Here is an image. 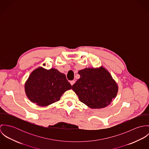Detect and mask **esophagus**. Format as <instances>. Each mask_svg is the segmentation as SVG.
<instances>
[{
    "instance_id": "obj_1",
    "label": "esophagus",
    "mask_w": 149,
    "mask_h": 149,
    "mask_svg": "<svg viewBox=\"0 0 149 149\" xmlns=\"http://www.w3.org/2000/svg\"><path fill=\"white\" fill-rule=\"evenodd\" d=\"M70 83L71 85H73L75 83V81H74V80H72V81H70Z\"/></svg>"
}]
</instances>
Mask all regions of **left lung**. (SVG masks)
<instances>
[{"mask_svg":"<svg viewBox=\"0 0 149 149\" xmlns=\"http://www.w3.org/2000/svg\"><path fill=\"white\" fill-rule=\"evenodd\" d=\"M78 73L80 78L72 85V89L87 106L104 108L116 97L118 85L104 68H85Z\"/></svg>","mask_w":149,"mask_h":149,"instance_id":"left-lung-1","label":"left lung"}]
</instances>
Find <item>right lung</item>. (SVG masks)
Returning <instances> with one entry per match:
<instances>
[{
    "mask_svg": "<svg viewBox=\"0 0 149 149\" xmlns=\"http://www.w3.org/2000/svg\"><path fill=\"white\" fill-rule=\"evenodd\" d=\"M24 88L31 102L43 107L58 101L65 91L72 88V85L66 76L57 69L38 68L31 73Z\"/></svg>",
    "mask_w": 149,
    "mask_h": 149,
    "instance_id": "add662e5",
    "label": "right lung"
}]
</instances>
